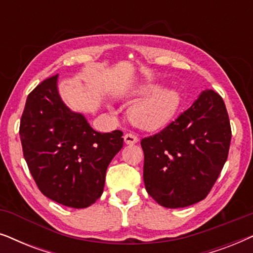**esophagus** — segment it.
I'll return each mask as SVG.
<instances>
[{"label":"esophagus","mask_w":253,"mask_h":253,"mask_svg":"<svg viewBox=\"0 0 253 253\" xmlns=\"http://www.w3.org/2000/svg\"><path fill=\"white\" fill-rule=\"evenodd\" d=\"M138 141V137L133 133H126L124 134V143L126 145H133Z\"/></svg>","instance_id":"1"}]
</instances>
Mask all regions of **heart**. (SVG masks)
Returning <instances> with one entry per match:
<instances>
[{
    "label": "heart",
    "instance_id": "heart-1",
    "mask_svg": "<svg viewBox=\"0 0 253 253\" xmlns=\"http://www.w3.org/2000/svg\"><path fill=\"white\" fill-rule=\"evenodd\" d=\"M147 96L134 103L129 110V120L144 130H158L167 126L183 105L182 93L176 88L160 89L159 85H146L138 95Z\"/></svg>",
    "mask_w": 253,
    "mask_h": 253
}]
</instances>
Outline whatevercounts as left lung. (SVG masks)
<instances>
[{
	"instance_id": "8db88e82",
	"label": "left lung",
	"mask_w": 253,
	"mask_h": 253,
	"mask_svg": "<svg viewBox=\"0 0 253 253\" xmlns=\"http://www.w3.org/2000/svg\"><path fill=\"white\" fill-rule=\"evenodd\" d=\"M230 139L222 98L213 89L203 91L174 122L141 139L147 193L167 209L205 199L226 164Z\"/></svg>"
}]
</instances>
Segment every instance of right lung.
I'll return each mask as SVG.
<instances>
[{
	"mask_svg": "<svg viewBox=\"0 0 253 253\" xmlns=\"http://www.w3.org/2000/svg\"><path fill=\"white\" fill-rule=\"evenodd\" d=\"M58 75L27 96L19 136L31 175L44 196L85 209L103 192L107 167L123 146V132H98L83 114L69 109L57 89Z\"/></svg>",
	"mask_w": 253,
	"mask_h": 253,
	"instance_id": "obj_1",
	"label": "right lung"
}]
</instances>
